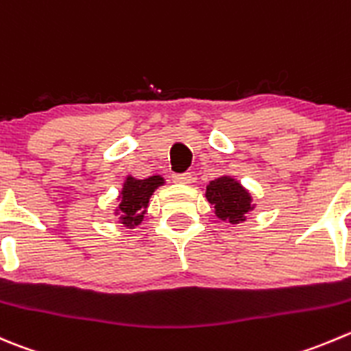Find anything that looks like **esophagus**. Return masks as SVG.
Instances as JSON below:
<instances>
[{"instance_id": "esophagus-1", "label": "esophagus", "mask_w": 351, "mask_h": 351, "mask_svg": "<svg viewBox=\"0 0 351 351\" xmlns=\"http://www.w3.org/2000/svg\"><path fill=\"white\" fill-rule=\"evenodd\" d=\"M173 182L180 183V185H190V183H192V175H190V173L175 175V176H173Z\"/></svg>"}]
</instances>
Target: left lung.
<instances>
[{"label":"left lung","instance_id":"1","mask_svg":"<svg viewBox=\"0 0 351 351\" xmlns=\"http://www.w3.org/2000/svg\"><path fill=\"white\" fill-rule=\"evenodd\" d=\"M206 199L213 204L214 214L230 224L243 223L257 206L250 190L245 189L240 180L231 175L210 180L206 186Z\"/></svg>","mask_w":351,"mask_h":351}]
</instances>
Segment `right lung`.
Returning <instances> with one entry per match:
<instances>
[{"mask_svg": "<svg viewBox=\"0 0 351 351\" xmlns=\"http://www.w3.org/2000/svg\"><path fill=\"white\" fill-rule=\"evenodd\" d=\"M165 183L166 180L162 175H152L149 178H135L134 175L125 176L117 197L118 206L113 209L118 223L123 224L127 230L137 228L147 214L151 197Z\"/></svg>", "mask_w": 351, "mask_h": 351, "instance_id": "add662e5", "label": "right lung"}]
</instances>
